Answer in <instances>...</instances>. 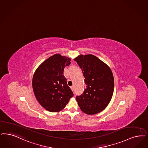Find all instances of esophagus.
<instances>
[{
  "label": "esophagus",
  "mask_w": 148,
  "mask_h": 148,
  "mask_svg": "<svg viewBox=\"0 0 148 148\" xmlns=\"http://www.w3.org/2000/svg\"><path fill=\"white\" fill-rule=\"evenodd\" d=\"M71 90H72L73 91H74V86H71Z\"/></svg>",
  "instance_id": "34e87169"
}]
</instances>
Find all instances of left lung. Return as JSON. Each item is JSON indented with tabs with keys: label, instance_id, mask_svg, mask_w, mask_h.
I'll use <instances>...</instances> for the list:
<instances>
[{
	"label": "left lung",
	"instance_id": "1",
	"mask_svg": "<svg viewBox=\"0 0 148 148\" xmlns=\"http://www.w3.org/2000/svg\"><path fill=\"white\" fill-rule=\"evenodd\" d=\"M82 69L86 88L76 96L81 110L95 114L106 108L112 99L114 78L110 67L92 54L79 55L74 59Z\"/></svg>",
	"mask_w": 148,
	"mask_h": 148
}]
</instances>
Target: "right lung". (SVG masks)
<instances>
[{"label":"right lung","mask_w":148,"mask_h":148,"mask_svg":"<svg viewBox=\"0 0 148 148\" xmlns=\"http://www.w3.org/2000/svg\"><path fill=\"white\" fill-rule=\"evenodd\" d=\"M71 60L59 54H54L41 64L34 74L32 88L36 98L49 112L62 110L74 95L63 75Z\"/></svg>","instance_id":"1"}]
</instances>
